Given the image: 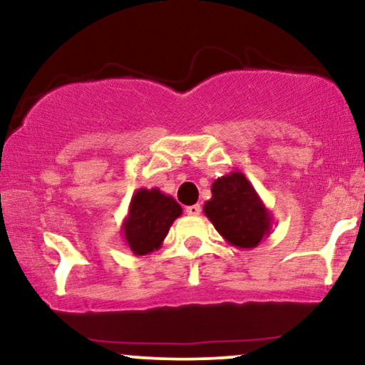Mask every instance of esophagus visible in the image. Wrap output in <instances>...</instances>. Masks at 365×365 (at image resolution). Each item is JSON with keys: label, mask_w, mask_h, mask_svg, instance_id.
<instances>
[{"label": "esophagus", "mask_w": 365, "mask_h": 365, "mask_svg": "<svg viewBox=\"0 0 365 365\" xmlns=\"http://www.w3.org/2000/svg\"><path fill=\"white\" fill-rule=\"evenodd\" d=\"M200 211H202V207H200L199 204H194V206H188V207L185 209L187 215H190V216H197V215H200Z\"/></svg>", "instance_id": "obj_1"}]
</instances>
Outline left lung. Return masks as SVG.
Masks as SVG:
<instances>
[{
    "instance_id": "left-lung-1",
    "label": "left lung",
    "mask_w": 365,
    "mask_h": 365,
    "mask_svg": "<svg viewBox=\"0 0 365 365\" xmlns=\"http://www.w3.org/2000/svg\"><path fill=\"white\" fill-rule=\"evenodd\" d=\"M211 194L204 215L230 245L254 249L269 235L273 216L242 171L215 180Z\"/></svg>"
}]
</instances>
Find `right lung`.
<instances>
[{"instance_id": "obj_1", "label": "right lung", "mask_w": 365, "mask_h": 365, "mask_svg": "<svg viewBox=\"0 0 365 365\" xmlns=\"http://www.w3.org/2000/svg\"><path fill=\"white\" fill-rule=\"evenodd\" d=\"M182 206L159 188H139L132 195L128 215L121 225L125 242L135 255H148L163 245Z\"/></svg>"}]
</instances>
